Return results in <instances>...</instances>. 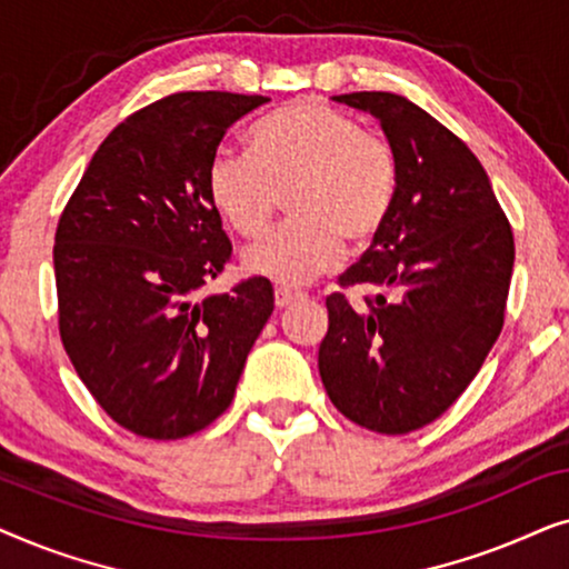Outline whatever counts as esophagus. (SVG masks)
<instances>
[{
    "label": "esophagus",
    "instance_id": "obj_1",
    "mask_svg": "<svg viewBox=\"0 0 569 569\" xmlns=\"http://www.w3.org/2000/svg\"><path fill=\"white\" fill-rule=\"evenodd\" d=\"M302 298H306V295H302L300 290H292V287H277L274 290L277 308H287V306H292L295 300H302Z\"/></svg>",
    "mask_w": 569,
    "mask_h": 569
}]
</instances>
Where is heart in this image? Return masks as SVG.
<instances>
[{"label":"heart","mask_w":569,"mask_h":569,"mask_svg":"<svg viewBox=\"0 0 569 569\" xmlns=\"http://www.w3.org/2000/svg\"><path fill=\"white\" fill-rule=\"evenodd\" d=\"M207 191L236 236L261 238L287 193L292 220L246 253V269L277 282H308L339 261L345 243L380 236L399 191V162L380 134L321 100H295L248 131V154L220 150Z\"/></svg>","instance_id":"1"}]
</instances>
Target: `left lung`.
Segmentation results:
<instances>
[{
  "label": "left lung",
  "instance_id": "left-lung-1",
  "mask_svg": "<svg viewBox=\"0 0 569 569\" xmlns=\"http://www.w3.org/2000/svg\"><path fill=\"white\" fill-rule=\"evenodd\" d=\"M333 100L370 111L399 162L391 217L326 298L318 349L326 393L380 435H407L453 407L505 323L516 243L487 170L438 119L393 92ZM372 291L357 309L343 295Z\"/></svg>",
  "mask_w": 569,
  "mask_h": 569
}]
</instances>
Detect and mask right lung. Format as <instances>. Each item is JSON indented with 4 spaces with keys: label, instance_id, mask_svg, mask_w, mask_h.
<instances>
[{
    "label": "right lung",
    "instance_id": "add662e5",
    "mask_svg": "<svg viewBox=\"0 0 569 569\" xmlns=\"http://www.w3.org/2000/svg\"><path fill=\"white\" fill-rule=\"evenodd\" d=\"M261 103L207 90L139 108L103 139L59 217L61 345L100 409L139 438L212 425L274 310L267 277L199 300L232 256L209 201V160Z\"/></svg>",
    "mask_w": 569,
    "mask_h": 569
}]
</instances>
